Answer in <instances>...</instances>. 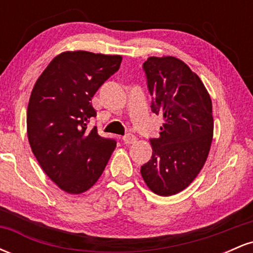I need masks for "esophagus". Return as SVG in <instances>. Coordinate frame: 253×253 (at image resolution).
<instances>
[{"instance_id": "esophagus-1", "label": "esophagus", "mask_w": 253, "mask_h": 253, "mask_svg": "<svg viewBox=\"0 0 253 253\" xmlns=\"http://www.w3.org/2000/svg\"><path fill=\"white\" fill-rule=\"evenodd\" d=\"M123 140H124V143L126 144V145H130V144H134L135 143L136 138L133 134H127V135L124 136Z\"/></svg>"}]
</instances>
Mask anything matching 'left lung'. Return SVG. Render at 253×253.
<instances>
[{
  "label": "left lung",
  "instance_id": "1",
  "mask_svg": "<svg viewBox=\"0 0 253 253\" xmlns=\"http://www.w3.org/2000/svg\"><path fill=\"white\" fill-rule=\"evenodd\" d=\"M143 66L151 109L164 123L140 172L151 191L171 196L190 185L207 161L214 130L211 100L200 77L178 58L149 57Z\"/></svg>",
  "mask_w": 253,
  "mask_h": 253
}]
</instances>
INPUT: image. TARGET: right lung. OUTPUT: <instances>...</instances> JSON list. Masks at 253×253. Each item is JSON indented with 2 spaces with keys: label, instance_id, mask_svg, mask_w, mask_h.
Listing matches in <instances>:
<instances>
[{
  "label": "right lung",
  "instance_id": "1",
  "mask_svg": "<svg viewBox=\"0 0 253 253\" xmlns=\"http://www.w3.org/2000/svg\"><path fill=\"white\" fill-rule=\"evenodd\" d=\"M119 54L65 51L51 60L32 89L27 136L43 172L68 194L89 190L108 163L117 141L89 129L96 117L91 97L120 68Z\"/></svg>",
  "mask_w": 253,
  "mask_h": 253
}]
</instances>
